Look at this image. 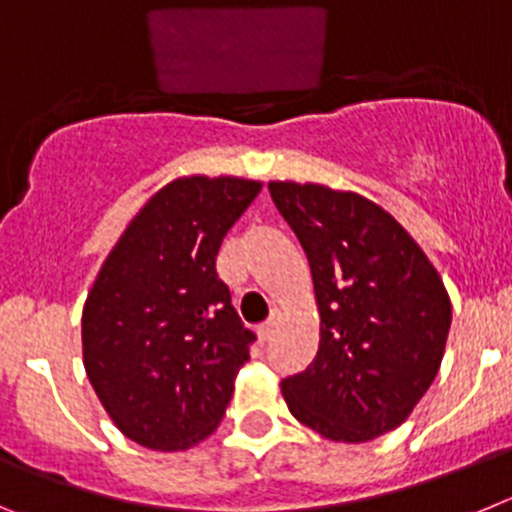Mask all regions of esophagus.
Segmentation results:
<instances>
[{
    "mask_svg": "<svg viewBox=\"0 0 512 512\" xmlns=\"http://www.w3.org/2000/svg\"><path fill=\"white\" fill-rule=\"evenodd\" d=\"M280 324H283V313H280V311L270 313V319H267L265 324L260 326V331H257V334H260V342H270V339L275 336V331H278Z\"/></svg>",
    "mask_w": 512,
    "mask_h": 512,
    "instance_id": "1",
    "label": "esophagus"
}]
</instances>
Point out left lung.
Segmentation results:
<instances>
[{
	"mask_svg": "<svg viewBox=\"0 0 512 512\" xmlns=\"http://www.w3.org/2000/svg\"><path fill=\"white\" fill-rule=\"evenodd\" d=\"M308 257L319 352L280 382L288 411L329 441L398 428L431 388L451 326L444 280L388 211L354 191L270 181Z\"/></svg>",
	"mask_w": 512,
	"mask_h": 512,
	"instance_id": "left-lung-1",
	"label": "left lung"
}]
</instances>
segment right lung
<instances>
[{
    "mask_svg": "<svg viewBox=\"0 0 512 512\" xmlns=\"http://www.w3.org/2000/svg\"><path fill=\"white\" fill-rule=\"evenodd\" d=\"M262 183L183 176L150 196L107 255L81 316L84 367L135 444L183 451L211 436L255 334L216 275L222 239Z\"/></svg>",
    "mask_w": 512,
    "mask_h": 512,
    "instance_id": "obj_1",
    "label": "right lung"
}]
</instances>
